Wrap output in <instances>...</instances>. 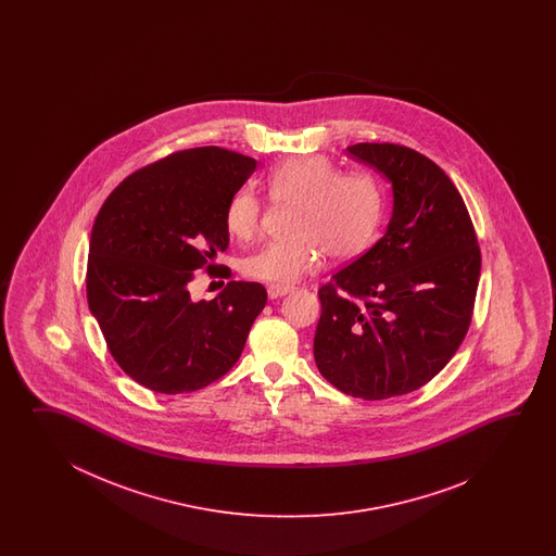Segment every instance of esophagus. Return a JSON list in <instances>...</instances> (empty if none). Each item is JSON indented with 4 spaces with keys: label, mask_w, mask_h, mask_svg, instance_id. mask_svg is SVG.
I'll list each match as a JSON object with an SVG mask.
<instances>
[{
    "label": "esophagus",
    "mask_w": 556,
    "mask_h": 556,
    "mask_svg": "<svg viewBox=\"0 0 556 556\" xmlns=\"http://www.w3.org/2000/svg\"><path fill=\"white\" fill-rule=\"evenodd\" d=\"M290 292H294V286H283V283H273V286H268L270 300L282 298V295L290 294Z\"/></svg>",
    "instance_id": "34e87169"
}]
</instances>
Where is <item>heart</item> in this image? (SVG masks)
Listing matches in <instances>:
<instances>
[{"label":"heart","mask_w":556,"mask_h":556,"mask_svg":"<svg viewBox=\"0 0 556 556\" xmlns=\"http://www.w3.org/2000/svg\"><path fill=\"white\" fill-rule=\"evenodd\" d=\"M266 189L276 204H294L290 237L266 244L242 264L261 282L292 283L318 270L324 256L352 261L376 240L386 216V190L364 170H342L321 154L288 159L274 166ZM264 201L240 189L226 204L225 226L240 242L258 237Z\"/></svg>","instance_id":"b5f03b06"}]
</instances>
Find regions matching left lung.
I'll return each mask as SVG.
<instances>
[{
  "mask_svg": "<svg viewBox=\"0 0 556 556\" xmlns=\"http://www.w3.org/2000/svg\"><path fill=\"white\" fill-rule=\"evenodd\" d=\"M350 154L393 187L388 232L318 290L314 357L333 388L359 400L419 390L471 326L481 250L451 178L426 154L357 142Z\"/></svg>",
  "mask_w": 556,
  "mask_h": 556,
  "instance_id": "obj_1",
  "label": "left lung"
}]
</instances>
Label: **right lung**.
I'll return each mask as SVG.
<instances>
[{
    "label": "right lung",
    "instance_id": "1",
    "mask_svg": "<svg viewBox=\"0 0 556 556\" xmlns=\"http://www.w3.org/2000/svg\"><path fill=\"white\" fill-rule=\"evenodd\" d=\"M256 161L197 147L142 166L109 194L94 218L87 302L121 369L156 393H189L235 366L266 306L258 282H230L194 302L199 270L228 249L226 204Z\"/></svg>",
    "mask_w": 556,
    "mask_h": 556
}]
</instances>
